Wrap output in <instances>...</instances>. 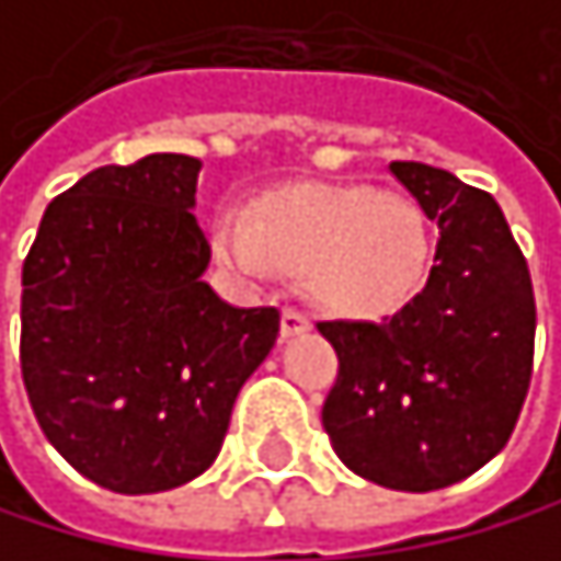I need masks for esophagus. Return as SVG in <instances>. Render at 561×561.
Listing matches in <instances>:
<instances>
[{
  "instance_id": "1",
  "label": "esophagus",
  "mask_w": 561,
  "mask_h": 561,
  "mask_svg": "<svg viewBox=\"0 0 561 561\" xmlns=\"http://www.w3.org/2000/svg\"><path fill=\"white\" fill-rule=\"evenodd\" d=\"M308 329H311V318L301 308H284V318H280V335L284 339H295V335H301Z\"/></svg>"
}]
</instances>
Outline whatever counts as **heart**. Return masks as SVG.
Returning <instances> with one entry per match:
<instances>
[{
    "label": "heart",
    "instance_id": "b5f03b06",
    "mask_svg": "<svg viewBox=\"0 0 561 561\" xmlns=\"http://www.w3.org/2000/svg\"><path fill=\"white\" fill-rule=\"evenodd\" d=\"M211 247L243 277L308 274L311 295L342 314H387L417 295L432 260V232L411 202L374 187H290L253 219L222 211Z\"/></svg>",
    "mask_w": 561,
    "mask_h": 561
}]
</instances>
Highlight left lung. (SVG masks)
I'll return each mask as SVG.
<instances>
[{
    "label": "left lung",
    "instance_id": "obj_1",
    "mask_svg": "<svg viewBox=\"0 0 561 561\" xmlns=\"http://www.w3.org/2000/svg\"><path fill=\"white\" fill-rule=\"evenodd\" d=\"M390 174L438 222L435 263L383 322H318L339 356L322 425L363 480L425 493L507 445L531 383L535 290L486 191L414 160H393Z\"/></svg>",
    "mask_w": 561,
    "mask_h": 561
}]
</instances>
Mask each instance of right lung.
I'll list each match as a JSON object with an SVG mask.
<instances>
[{
  "label": "right lung",
  "instance_id": "1",
  "mask_svg": "<svg viewBox=\"0 0 561 561\" xmlns=\"http://www.w3.org/2000/svg\"><path fill=\"white\" fill-rule=\"evenodd\" d=\"M198 171L195 157L150 153L84 174L47 205L23 263L30 408L54 449L112 493L202 477L280 332L277 308H232L202 280Z\"/></svg>",
  "mask_w": 561,
  "mask_h": 561
}]
</instances>
